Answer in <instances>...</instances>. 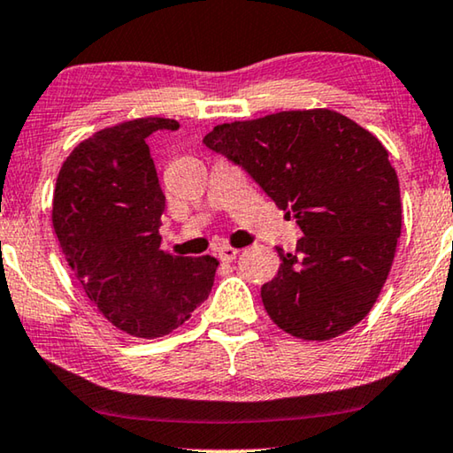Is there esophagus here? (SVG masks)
<instances>
[{"label": "esophagus", "instance_id": "obj_1", "mask_svg": "<svg viewBox=\"0 0 453 453\" xmlns=\"http://www.w3.org/2000/svg\"><path fill=\"white\" fill-rule=\"evenodd\" d=\"M238 252H240V250H235V248H232V246H221V248L218 250V258H219L221 262H234L235 256H238Z\"/></svg>", "mask_w": 453, "mask_h": 453}]
</instances>
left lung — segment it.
I'll return each instance as SVG.
<instances>
[{
	"mask_svg": "<svg viewBox=\"0 0 453 453\" xmlns=\"http://www.w3.org/2000/svg\"><path fill=\"white\" fill-rule=\"evenodd\" d=\"M209 150L244 168L303 238L279 248L262 287L266 313L301 340H332L368 315L401 238V191L378 138L332 110L280 111L215 126Z\"/></svg>",
	"mask_w": 453,
	"mask_h": 453,
	"instance_id": "1",
	"label": "left lung"
}]
</instances>
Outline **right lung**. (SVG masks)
I'll return each mask as SVG.
<instances>
[{"label": "right lung", "instance_id": "right-lung-1", "mask_svg": "<svg viewBox=\"0 0 453 453\" xmlns=\"http://www.w3.org/2000/svg\"><path fill=\"white\" fill-rule=\"evenodd\" d=\"M177 127L140 118L93 134L60 166L52 199L54 234L87 296L121 332L150 340L183 326L219 265L160 248L166 199L146 138Z\"/></svg>", "mask_w": 453, "mask_h": 453}]
</instances>
